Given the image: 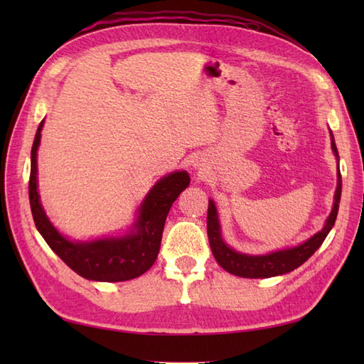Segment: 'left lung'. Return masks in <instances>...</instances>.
<instances>
[{
    "mask_svg": "<svg viewBox=\"0 0 364 364\" xmlns=\"http://www.w3.org/2000/svg\"><path fill=\"white\" fill-rule=\"evenodd\" d=\"M330 141H331V150H333L338 161V183H336V191L333 197V208H331V213L327 218L326 225L322 227V230H319L318 233L313 235L310 239H306V241L300 242L299 245L275 250L266 255H249V253H242L231 249V247L223 241L218 208H215L214 202L210 198V205H208V220H206L208 239H210V245H211L214 258L219 262L222 269H225L227 272L242 277V278H270V277L288 274L291 270L297 269L319 249L322 242L326 241L330 230L335 225L339 200H341V188H343L341 172H339V154H338L335 137H333V133H331V129H330Z\"/></svg>",
    "mask_w": 364,
    "mask_h": 364,
    "instance_id": "obj_1",
    "label": "left lung"
}]
</instances>
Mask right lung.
I'll return each instance as SVG.
<instances>
[{
    "label": "right lung",
    "instance_id": "1",
    "mask_svg": "<svg viewBox=\"0 0 364 364\" xmlns=\"http://www.w3.org/2000/svg\"><path fill=\"white\" fill-rule=\"evenodd\" d=\"M45 120L41 122L31 150L29 203L36 228L50 249L82 278L94 282H127L141 277L158 258L161 237L170 206L189 186L186 170L166 176L149 191L137 208L133 225L122 236H107L90 241H73L53 225L41 203L37 191V150Z\"/></svg>",
    "mask_w": 364,
    "mask_h": 364
}]
</instances>
